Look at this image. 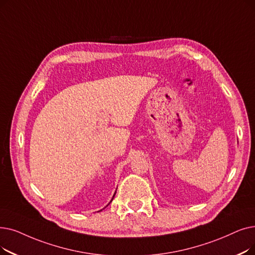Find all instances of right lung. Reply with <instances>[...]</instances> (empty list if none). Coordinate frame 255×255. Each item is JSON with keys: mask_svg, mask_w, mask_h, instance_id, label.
Returning <instances> with one entry per match:
<instances>
[{"mask_svg": "<svg viewBox=\"0 0 255 255\" xmlns=\"http://www.w3.org/2000/svg\"><path fill=\"white\" fill-rule=\"evenodd\" d=\"M114 197H115V195H114ZM113 199H114V198H113Z\"/></svg>", "mask_w": 255, "mask_h": 255, "instance_id": "add662e5", "label": "right lung"}]
</instances>
